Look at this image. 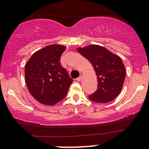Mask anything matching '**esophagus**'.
Here are the masks:
<instances>
[{"instance_id":"34e87169","label":"esophagus","mask_w":149,"mask_h":149,"mask_svg":"<svg viewBox=\"0 0 149 149\" xmlns=\"http://www.w3.org/2000/svg\"><path fill=\"white\" fill-rule=\"evenodd\" d=\"M81 79H82V76H80L79 77L76 78V80H77V81H80V80H81Z\"/></svg>"}]
</instances>
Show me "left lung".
<instances>
[{
	"mask_svg": "<svg viewBox=\"0 0 149 149\" xmlns=\"http://www.w3.org/2000/svg\"><path fill=\"white\" fill-rule=\"evenodd\" d=\"M77 51L91 63L97 76V90L88 98L97 103L113 101L121 92L126 77L121 58L99 45L79 47Z\"/></svg>",
	"mask_w": 149,
	"mask_h": 149,
	"instance_id": "left-lung-1",
	"label": "left lung"
}]
</instances>
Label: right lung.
<instances>
[{
	"instance_id": "add662e5",
	"label": "right lung",
	"mask_w": 149,
	"mask_h": 149,
	"mask_svg": "<svg viewBox=\"0 0 149 149\" xmlns=\"http://www.w3.org/2000/svg\"><path fill=\"white\" fill-rule=\"evenodd\" d=\"M65 49L63 45H49L34 52L25 64L27 87L42 104L51 106L61 101L73 82L61 64Z\"/></svg>"
}]
</instances>
